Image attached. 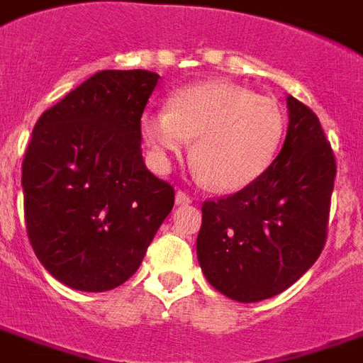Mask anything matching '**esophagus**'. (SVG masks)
Returning <instances> with one entry per match:
<instances>
[{"mask_svg":"<svg viewBox=\"0 0 363 363\" xmlns=\"http://www.w3.org/2000/svg\"><path fill=\"white\" fill-rule=\"evenodd\" d=\"M190 202H192V200H190V196L186 194V192L179 190V192L174 194V203H177V206H189Z\"/></svg>","mask_w":363,"mask_h":363,"instance_id":"esophagus-1","label":"esophagus"}]
</instances>
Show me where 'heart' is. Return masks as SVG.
<instances>
[{"label":"heart","mask_w":363,"mask_h":363,"mask_svg":"<svg viewBox=\"0 0 363 363\" xmlns=\"http://www.w3.org/2000/svg\"><path fill=\"white\" fill-rule=\"evenodd\" d=\"M284 117L269 98L213 80L186 86L169 98V111H146L142 138L160 167L192 140L196 173L217 192H236L269 167L283 138Z\"/></svg>","instance_id":"1"}]
</instances>
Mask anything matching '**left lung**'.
<instances>
[{
    "mask_svg": "<svg viewBox=\"0 0 363 363\" xmlns=\"http://www.w3.org/2000/svg\"><path fill=\"white\" fill-rule=\"evenodd\" d=\"M279 155L246 189L202 206L196 254L208 283L236 302L289 289L315 264L327 236L335 155L318 115L286 96Z\"/></svg>",
    "mask_w": 363,
    "mask_h": 363,
    "instance_id": "left-lung-1",
    "label": "left lung"
}]
</instances>
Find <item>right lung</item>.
Returning <instances> with one entry per match:
<instances>
[{
	"instance_id": "1",
	"label": "right lung",
	"mask_w": 363,
	"mask_h": 363,
	"mask_svg": "<svg viewBox=\"0 0 363 363\" xmlns=\"http://www.w3.org/2000/svg\"><path fill=\"white\" fill-rule=\"evenodd\" d=\"M160 74L99 71L42 113L23 161L26 233L40 264L82 292L140 267L174 190L147 171L140 117Z\"/></svg>"
}]
</instances>
